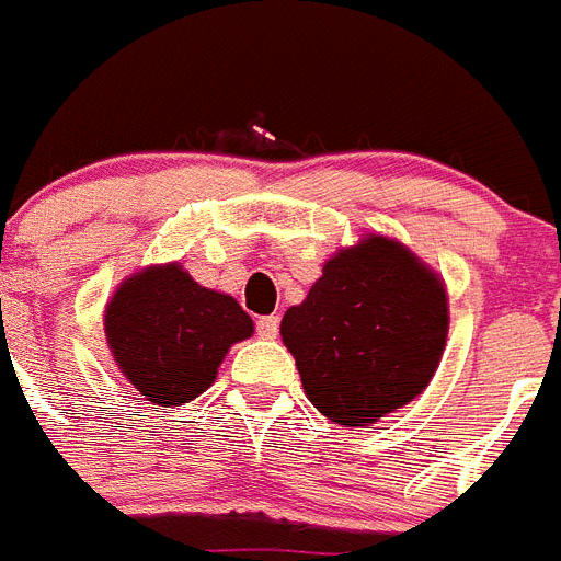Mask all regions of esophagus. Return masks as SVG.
<instances>
[{
  "instance_id": "1",
  "label": "esophagus",
  "mask_w": 561,
  "mask_h": 561,
  "mask_svg": "<svg viewBox=\"0 0 561 561\" xmlns=\"http://www.w3.org/2000/svg\"><path fill=\"white\" fill-rule=\"evenodd\" d=\"M277 330H280V318L277 314H263V318H257V335L261 337H277Z\"/></svg>"
}]
</instances>
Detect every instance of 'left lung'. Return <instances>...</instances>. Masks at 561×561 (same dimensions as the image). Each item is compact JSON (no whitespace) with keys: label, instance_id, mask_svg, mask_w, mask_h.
<instances>
[{"label":"left lung","instance_id":"obj_1","mask_svg":"<svg viewBox=\"0 0 561 561\" xmlns=\"http://www.w3.org/2000/svg\"><path fill=\"white\" fill-rule=\"evenodd\" d=\"M447 291L413 252L381 234L341 249L280 321L307 398L346 427L421 396L447 341Z\"/></svg>","mask_w":561,"mask_h":561}]
</instances>
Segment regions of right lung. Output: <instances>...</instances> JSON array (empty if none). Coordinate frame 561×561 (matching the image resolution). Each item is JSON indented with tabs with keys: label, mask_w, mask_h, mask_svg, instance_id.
<instances>
[{
	"label": "right lung",
	"mask_w": 561,
	"mask_h": 561,
	"mask_svg": "<svg viewBox=\"0 0 561 561\" xmlns=\"http://www.w3.org/2000/svg\"><path fill=\"white\" fill-rule=\"evenodd\" d=\"M252 330L238 300L194 284L178 263L128 277L105 309L114 360L134 390L160 407L206 392L229 346Z\"/></svg>",
	"instance_id": "obj_1"
}]
</instances>
